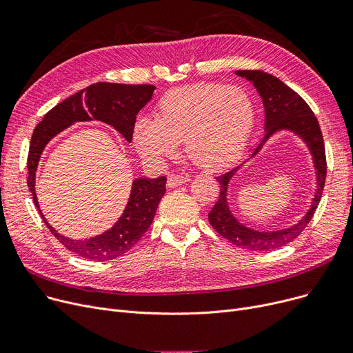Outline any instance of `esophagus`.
I'll return each mask as SVG.
<instances>
[{"instance_id":"34e87169","label":"esophagus","mask_w":353,"mask_h":353,"mask_svg":"<svg viewBox=\"0 0 353 353\" xmlns=\"http://www.w3.org/2000/svg\"><path fill=\"white\" fill-rule=\"evenodd\" d=\"M186 181H189V177L188 176H183V174H170L169 177H167V188H177V186H181V184H184Z\"/></svg>"}]
</instances>
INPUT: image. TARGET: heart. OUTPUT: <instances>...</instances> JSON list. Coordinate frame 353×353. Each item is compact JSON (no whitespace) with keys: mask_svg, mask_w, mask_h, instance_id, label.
<instances>
[{"mask_svg":"<svg viewBox=\"0 0 353 353\" xmlns=\"http://www.w3.org/2000/svg\"><path fill=\"white\" fill-rule=\"evenodd\" d=\"M254 120V101L245 88L197 83L163 94L154 120L136 121L133 143L150 161L173 157L179 143H184V152L196 165L219 170L243 153Z\"/></svg>","mask_w":353,"mask_h":353,"instance_id":"1","label":"heart"}]
</instances>
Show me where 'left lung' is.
I'll use <instances>...</instances> for the list:
<instances>
[{"instance_id":"obj_1","label":"left lung","mask_w":353,"mask_h":353,"mask_svg":"<svg viewBox=\"0 0 353 353\" xmlns=\"http://www.w3.org/2000/svg\"><path fill=\"white\" fill-rule=\"evenodd\" d=\"M236 74L253 83L254 88L262 97L265 107L266 133L250 154V159L261 152V148L274 133L281 132V130H288V132L298 134L306 143L313 159V165L316 169V193L312 199V205L306 214L296 225L272 232H259L246 228L240 223L229 209L228 186L234 173L240 169V165H236L229 172L216 177L220 184V196L209 213V221L213 229L234 246L249 250H273L288 245L293 239L298 237L312 220L314 210L319 205L326 180L323 136L318 119L313 114L307 103L283 81L261 70H237Z\"/></svg>"}]
</instances>
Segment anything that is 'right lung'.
<instances>
[{
    "label": "right lung",
    "instance_id": "obj_1",
    "mask_svg": "<svg viewBox=\"0 0 353 353\" xmlns=\"http://www.w3.org/2000/svg\"><path fill=\"white\" fill-rule=\"evenodd\" d=\"M154 90V85L148 84H91L52 107L44 116L43 121L34 128L27 160V184L32 194V200L50 232L60 240V243H63L65 249L81 257L105 262L132 249L152 225L159 203L165 193V177L136 179L133 181L132 194H130L127 206L113 228L94 237L74 240L60 234L50 226L40 210L39 201H37L35 172L41 153L52 137L76 121H103L114 127L130 143L133 139L136 116L152 100Z\"/></svg>",
    "mask_w": 353,
    "mask_h": 353
}]
</instances>
